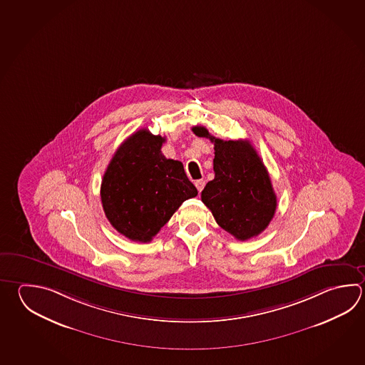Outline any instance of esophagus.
I'll use <instances>...</instances> for the list:
<instances>
[{
    "label": "esophagus",
    "instance_id": "esophagus-1",
    "mask_svg": "<svg viewBox=\"0 0 365 365\" xmlns=\"http://www.w3.org/2000/svg\"><path fill=\"white\" fill-rule=\"evenodd\" d=\"M195 186L197 188V191L201 192V191H202V188L205 186V180H204V179H199V180H196V182H195Z\"/></svg>",
    "mask_w": 365,
    "mask_h": 365
}]
</instances>
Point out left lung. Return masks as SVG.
<instances>
[{
  "label": "left lung",
  "instance_id": "1",
  "mask_svg": "<svg viewBox=\"0 0 365 365\" xmlns=\"http://www.w3.org/2000/svg\"><path fill=\"white\" fill-rule=\"evenodd\" d=\"M197 137L214 143L213 180L207 182L201 200L215 222L237 240L261 234L274 218L276 195L269 172L248 140H223L195 126Z\"/></svg>",
  "mask_w": 365,
  "mask_h": 365
}]
</instances>
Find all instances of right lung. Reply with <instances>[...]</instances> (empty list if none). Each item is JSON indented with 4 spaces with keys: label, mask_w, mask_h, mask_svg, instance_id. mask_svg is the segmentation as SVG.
Returning a JSON list of instances; mask_svg holds the SVG:
<instances>
[{
    "label": "right lung",
    "mask_w": 365,
    "mask_h": 365,
    "mask_svg": "<svg viewBox=\"0 0 365 365\" xmlns=\"http://www.w3.org/2000/svg\"><path fill=\"white\" fill-rule=\"evenodd\" d=\"M164 142L147 129L138 130L117 148L104 173L106 217L133 241L150 242L182 202L197 195L183 164L161 153Z\"/></svg>",
    "instance_id": "obj_1"
}]
</instances>
